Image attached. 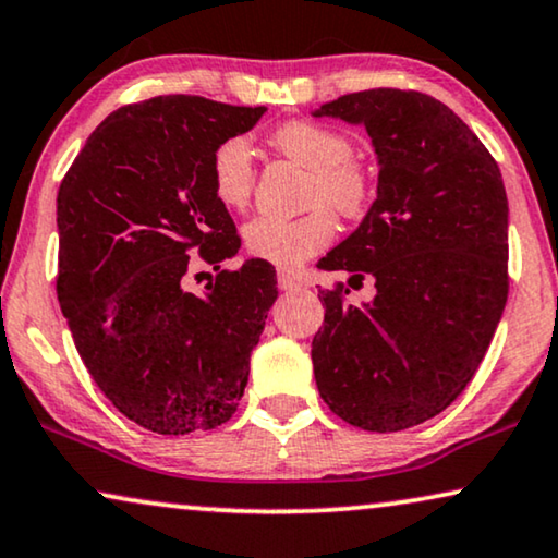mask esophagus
<instances>
[{"label":"esophagus","instance_id":"1","mask_svg":"<svg viewBox=\"0 0 558 558\" xmlns=\"http://www.w3.org/2000/svg\"><path fill=\"white\" fill-rule=\"evenodd\" d=\"M277 284H279L281 292H292V289L302 287L304 281L299 279V277H294V274H289V271H279L277 274Z\"/></svg>","mask_w":558,"mask_h":558}]
</instances>
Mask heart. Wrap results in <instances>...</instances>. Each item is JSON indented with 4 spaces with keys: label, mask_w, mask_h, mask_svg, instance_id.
<instances>
[{
    "label": "heart",
    "mask_w": 558,
    "mask_h": 558,
    "mask_svg": "<svg viewBox=\"0 0 558 558\" xmlns=\"http://www.w3.org/2000/svg\"><path fill=\"white\" fill-rule=\"evenodd\" d=\"M271 143L289 158L314 171L312 198L327 201L344 216L365 211L369 201V179L350 160V141L325 125L294 120L271 135ZM211 183L216 198L229 208H244L254 191V150L246 138H229L216 148L211 158ZM335 239V221L325 208L279 219L259 214L244 226L248 254L269 264L296 269L310 256L319 254Z\"/></svg>",
    "instance_id": "1"
}]
</instances>
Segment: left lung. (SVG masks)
I'll return each mask as SVG.
<instances>
[{
  "label": "left lung",
  "instance_id": "1",
  "mask_svg": "<svg viewBox=\"0 0 558 558\" xmlns=\"http://www.w3.org/2000/svg\"><path fill=\"white\" fill-rule=\"evenodd\" d=\"M362 125L377 198L325 271L375 279L360 306L322 292L314 379L354 427L395 433L442 413L471 383L508 296V201L496 160L448 105L423 93H350L312 110Z\"/></svg>",
  "mask_w": 558,
  "mask_h": 558
}]
</instances>
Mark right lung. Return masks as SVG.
Returning a JSON list of instances; mask_svg holds the SVG:
<instances>
[{
  "mask_svg": "<svg viewBox=\"0 0 558 558\" xmlns=\"http://www.w3.org/2000/svg\"><path fill=\"white\" fill-rule=\"evenodd\" d=\"M266 108L160 95L110 112L58 193V299L87 373L125 417L160 435L211 430L236 413L248 360L277 302L264 259L185 289L191 252H239L211 158Z\"/></svg>",
  "mask_w": 558,
  "mask_h": 558,
  "instance_id": "right-lung-1",
  "label": "right lung"
}]
</instances>
